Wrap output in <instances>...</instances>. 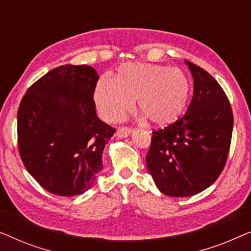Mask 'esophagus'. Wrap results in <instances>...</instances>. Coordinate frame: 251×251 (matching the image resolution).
Here are the masks:
<instances>
[{
    "label": "esophagus",
    "mask_w": 251,
    "mask_h": 251,
    "mask_svg": "<svg viewBox=\"0 0 251 251\" xmlns=\"http://www.w3.org/2000/svg\"><path fill=\"white\" fill-rule=\"evenodd\" d=\"M132 129L129 128V126H120L116 130V136L120 137V138H126V137H128L130 133H131Z\"/></svg>",
    "instance_id": "esophagus-1"
}]
</instances>
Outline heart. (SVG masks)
<instances>
[{
	"label": "heart",
	"mask_w": 251,
	"mask_h": 251,
	"mask_svg": "<svg viewBox=\"0 0 251 251\" xmlns=\"http://www.w3.org/2000/svg\"><path fill=\"white\" fill-rule=\"evenodd\" d=\"M191 83L186 75L176 68L154 64H123L115 80L101 77L95 91V101L102 118L108 122L120 121L131 108L152 125L169 126L187 111L191 100Z\"/></svg>",
	"instance_id": "b5f03b06"
}]
</instances>
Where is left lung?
<instances>
[{
    "mask_svg": "<svg viewBox=\"0 0 251 251\" xmlns=\"http://www.w3.org/2000/svg\"><path fill=\"white\" fill-rule=\"evenodd\" d=\"M193 76L194 94L183 118L154 130L147 170L160 192L191 197L214 184L227 160L233 113L218 82L203 68L185 60Z\"/></svg>",
    "mask_w": 251,
    "mask_h": 251,
    "instance_id": "obj_1",
    "label": "left lung"
}]
</instances>
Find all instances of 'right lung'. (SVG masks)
<instances>
[{"instance_id":"1","label":"right lung","mask_w":251,"mask_h":251,"mask_svg":"<svg viewBox=\"0 0 251 251\" xmlns=\"http://www.w3.org/2000/svg\"><path fill=\"white\" fill-rule=\"evenodd\" d=\"M98 78L91 66L64 65L30 85L20 101V157L50 193L83 194L102 169V152L115 129L96 114Z\"/></svg>"}]
</instances>
